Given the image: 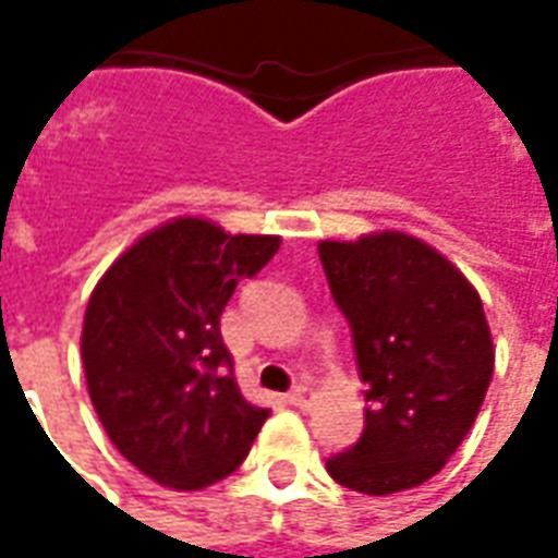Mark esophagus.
<instances>
[{"instance_id":"obj_1","label":"esophagus","mask_w":558,"mask_h":558,"mask_svg":"<svg viewBox=\"0 0 558 558\" xmlns=\"http://www.w3.org/2000/svg\"><path fill=\"white\" fill-rule=\"evenodd\" d=\"M287 400H290L292 407H299V410H307L311 403H314V388H307V386H295L287 395Z\"/></svg>"}]
</instances>
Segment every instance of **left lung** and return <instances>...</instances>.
<instances>
[{
  "label": "left lung",
  "mask_w": 558,
  "mask_h": 558,
  "mask_svg": "<svg viewBox=\"0 0 558 558\" xmlns=\"http://www.w3.org/2000/svg\"><path fill=\"white\" fill-rule=\"evenodd\" d=\"M319 263L367 383L362 436L328 457V475L367 496L418 487L466 439L490 386L478 292L407 232L319 242Z\"/></svg>",
  "instance_id": "8db88e82"
}]
</instances>
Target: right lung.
Returning a JSON list of instances; mask_svg holds the SVG:
<instances>
[{
    "label": "right lung",
    "mask_w": 558,
    "mask_h": 558,
    "mask_svg": "<svg viewBox=\"0 0 558 558\" xmlns=\"http://www.w3.org/2000/svg\"><path fill=\"white\" fill-rule=\"evenodd\" d=\"M278 247V235L175 218L131 244L92 292L80 340L92 407L119 454L163 487L227 478L268 418L235 386L220 314Z\"/></svg>",
    "instance_id": "obj_1"
}]
</instances>
